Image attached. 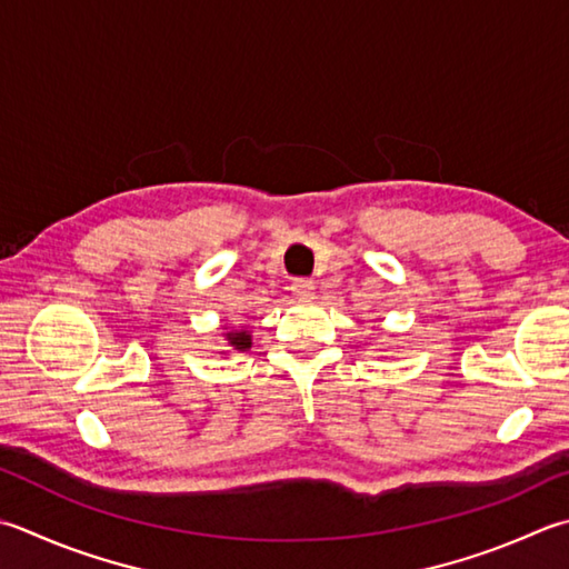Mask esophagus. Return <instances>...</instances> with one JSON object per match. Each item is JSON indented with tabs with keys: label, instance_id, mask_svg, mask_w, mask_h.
<instances>
[{
	"label": "esophagus",
	"instance_id": "obj_1",
	"mask_svg": "<svg viewBox=\"0 0 569 569\" xmlns=\"http://www.w3.org/2000/svg\"><path fill=\"white\" fill-rule=\"evenodd\" d=\"M291 291H293V298L298 300H310L316 296V283L308 281V278H296L291 283Z\"/></svg>",
	"mask_w": 569,
	"mask_h": 569
}]
</instances>
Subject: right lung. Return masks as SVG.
Listing matches in <instances>:
<instances>
[{
  "label": "right lung",
  "mask_w": 569,
  "mask_h": 569,
  "mask_svg": "<svg viewBox=\"0 0 569 569\" xmlns=\"http://www.w3.org/2000/svg\"><path fill=\"white\" fill-rule=\"evenodd\" d=\"M221 330H224L221 336H224L227 345L233 352H243V350L251 348V332L247 328H227L224 326ZM221 355H227V352H221Z\"/></svg>",
  "instance_id": "right-lung-1"
}]
</instances>
